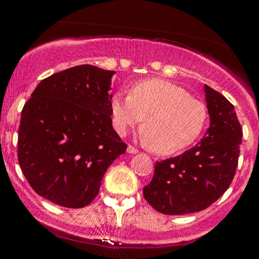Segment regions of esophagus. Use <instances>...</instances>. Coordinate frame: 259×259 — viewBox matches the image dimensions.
Instances as JSON below:
<instances>
[{"mask_svg":"<svg viewBox=\"0 0 259 259\" xmlns=\"http://www.w3.org/2000/svg\"><path fill=\"white\" fill-rule=\"evenodd\" d=\"M126 152H127V153H130V154H136V153L139 152V151L136 150V148L134 147V146H127V148H126Z\"/></svg>","mask_w":259,"mask_h":259,"instance_id":"34e87169","label":"esophagus"}]
</instances>
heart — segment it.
I'll list each match as a JSON object with an SVG mask.
<instances>
[{
	"label": "heart",
	"instance_id": "heart-1",
	"mask_svg": "<svg viewBox=\"0 0 259 259\" xmlns=\"http://www.w3.org/2000/svg\"><path fill=\"white\" fill-rule=\"evenodd\" d=\"M113 126L120 135L142 124L144 140L151 151L173 154L195 142L207 120L202 101L181 86L163 79H147L133 85L130 95L112 97Z\"/></svg>",
	"mask_w": 259,
	"mask_h": 259
}]
</instances>
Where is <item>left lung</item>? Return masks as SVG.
Segmentation results:
<instances>
[{
  "instance_id": "1",
  "label": "left lung",
  "mask_w": 259,
  "mask_h": 259,
  "mask_svg": "<svg viewBox=\"0 0 259 259\" xmlns=\"http://www.w3.org/2000/svg\"><path fill=\"white\" fill-rule=\"evenodd\" d=\"M209 127L195 147L157 162L144 187L145 200L163 214L180 215L206 209L227 191L234 179L242 129L229 101L204 85Z\"/></svg>"
}]
</instances>
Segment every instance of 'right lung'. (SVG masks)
<instances>
[{
	"label": "right lung",
	"mask_w": 259,
	"mask_h": 259,
	"mask_svg": "<svg viewBox=\"0 0 259 259\" xmlns=\"http://www.w3.org/2000/svg\"><path fill=\"white\" fill-rule=\"evenodd\" d=\"M114 74L76 65L40 81L24 105L18 160L41 197L67 208L88 206L109 165L125 153L111 119Z\"/></svg>",
	"instance_id": "1"
}]
</instances>
